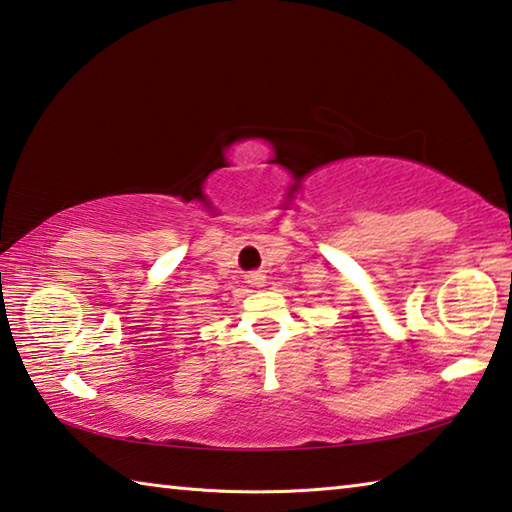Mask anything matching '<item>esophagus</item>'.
<instances>
[{
  "label": "esophagus",
  "instance_id": "esophagus-1",
  "mask_svg": "<svg viewBox=\"0 0 512 512\" xmlns=\"http://www.w3.org/2000/svg\"><path fill=\"white\" fill-rule=\"evenodd\" d=\"M264 273L262 271H250L248 275H246V282L248 284H255V287H264Z\"/></svg>",
  "mask_w": 512,
  "mask_h": 512
}]
</instances>
